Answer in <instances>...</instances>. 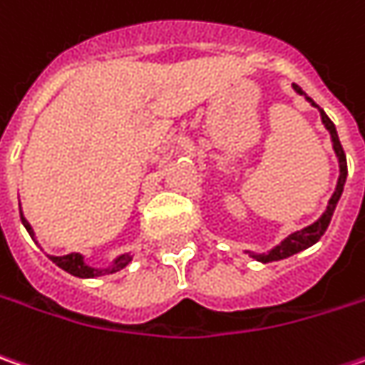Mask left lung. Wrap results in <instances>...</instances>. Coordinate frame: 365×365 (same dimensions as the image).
<instances>
[{
	"label": "left lung",
	"mask_w": 365,
	"mask_h": 365,
	"mask_svg": "<svg viewBox=\"0 0 365 365\" xmlns=\"http://www.w3.org/2000/svg\"><path fill=\"white\" fill-rule=\"evenodd\" d=\"M293 88H295L299 95H303V91H301L297 84H293ZM305 98H307L313 107L319 108V105H315V101H313V98H309V96H305ZM319 113H321V120H323V125H325V129H327L329 135H331L335 155H337V159H339V180H337V187H335L331 200H329V206H327V210L323 212V216H321L319 220L315 222V224H311V226H307V228H303V230H299V232H293L291 236H287L281 245L274 246V248H272L270 252H267V255H255V252H250V257L257 258V260H260V262L281 260V258L291 257V255H295V252L303 250V248H307V246L315 245L321 236L325 234V230H327V226H329V222H331L333 210H335L337 202H339V197H341L344 183H346V178H347L346 151H344V147H341V143H339V137H337V131H335V125L331 123V119L323 113V108H319Z\"/></svg>",
	"instance_id": "1"
}]
</instances>
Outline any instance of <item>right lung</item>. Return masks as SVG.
I'll use <instances>...</instances> for the list:
<instances>
[{"mask_svg":"<svg viewBox=\"0 0 365 365\" xmlns=\"http://www.w3.org/2000/svg\"><path fill=\"white\" fill-rule=\"evenodd\" d=\"M19 218L24 222V226H26V230L30 232L32 236V226L28 224V220L19 214ZM52 258V262H56L58 267L62 270H66L70 274H74V277H98V274H108V272H117L120 270L123 267H127L129 262H131V255H123L115 260V264L113 267H108L105 270H96V269H91L88 264H84V258L81 255H76V252H72V255H66V257H50Z\"/></svg>","mask_w":365,"mask_h":365,"instance_id":"obj_1","label":"right lung"}]
</instances>
